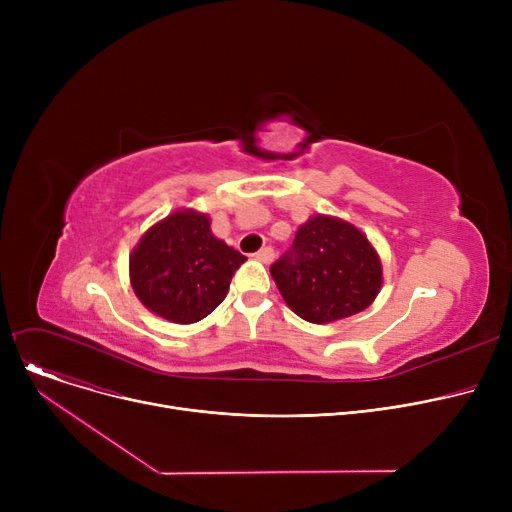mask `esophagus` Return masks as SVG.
Masks as SVG:
<instances>
[{
  "mask_svg": "<svg viewBox=\"0 0 512 512\" xmlns=\"http://www.w3.org/2000/svg\"><path fill=\"white\" fill-rule=\"evenodd\" d=\"M255 259L261 263H272L276 259V251L272 247H263L259 253H255Z\"/></svg>",
  "mask_w": 512,
  "mask_h": 512,
  "instance_id": "1",
  "label": "esophagus"
}]
</instances>
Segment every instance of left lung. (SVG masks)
<instances>
[{
    "instance_id": "obj_1",
    "label": "left lung",
    "mask_w": 512,
    "mask_h": 512,
    "mask_svg": "<svg viewBox=\"0 0 512 512\" xmlns=\"http://www.w3.org/2000/svg\"><path fill=\"white\" fill-rule=\"evenodd\" d=\"M286 305L311 324H332L365 311L382 290V261L351 222L315 213L292 249L272 267Z\"/></svg>"
}]
</instances>
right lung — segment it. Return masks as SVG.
<instances>
[{"instance_id":"right-lung-1","label":"right lung","mask_w":512,"mask_h":512,"mask_svg":"<svg viewBox=\"0 0 512 512\" xmlns=\"http://www.w3.org/2000/svg\"><path fill=\"white\" fill-rule=\"evenodd\" d=\"M247 257L211 232L209 215L178 209L153 224L128 259L137 299L172 324H195L218 307Z\"/></svg>"}]
</instances>
